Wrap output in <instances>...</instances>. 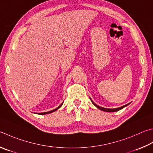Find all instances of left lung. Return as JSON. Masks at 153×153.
I'll return each instance as SVG.
<instances>
[{
  "mask_svg": "<svg viewBox=\"0 0 153 153\" xmlns=\"http://www.w3.org/2000/svg\"><path fill=\"white\" fill-rule=\"evenodd\" d=\"M90 100H91V99H90ZM91 102H92V103H93V104H94V105H95L96 107L98 108V109L101 110H102V111H104V112H117V111L120 110H121V109H123V108H124V107H126V105H128V104H130V103H129V104H126V105H123V106L119 107V108H113V109H110V108H103V107L99 106V105H97V104H96L95 103H94V102L92 100H91Z\"/></svg>",
  "mask_w": 153,
  "mask_h": 153,
  "instance_id": "obj_1",
  "label": "left lung"
}]
</instances>
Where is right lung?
<instances>
[{"label": "right lung", "instance_id": "1", "mask_svg": "<svg viewBox=\"0 0 153 153\" xmlns=\"http://www.w3.org/2000/svg\"><path fill=\"white\" fill-rule=\"evenodd\" d=\"M63 105V103L61 104L60 105H59V106H58L57 108H55V109H54V110H51V111H49V112H41V113H37L38 114H41V115H44V114H50V113H51V112H55V111H56L57 110H58L59 109V108L62 106V105Z\"/></svg>", "mask_w": 153, "mask_h": 153}]
</instances>
